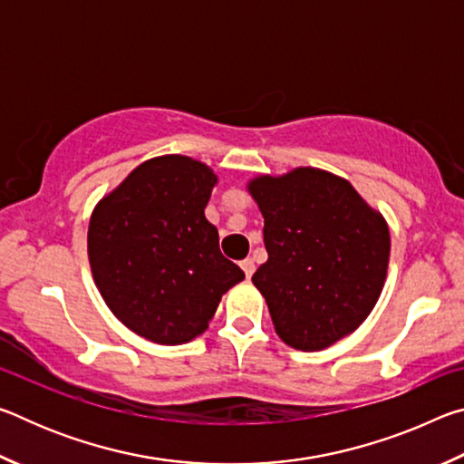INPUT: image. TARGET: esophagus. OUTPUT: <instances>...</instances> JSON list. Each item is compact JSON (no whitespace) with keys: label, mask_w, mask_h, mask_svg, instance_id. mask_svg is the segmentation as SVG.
Wrapping results in <instances>:
<instances>
[{"label":"esophagus","mask_w":464,"mask_h":464,"mask_svg":"<svg viewBox=\"0 0 464 464\" xmlns=\"http://www.w3.org/2000/svg\"><path fill=\"white\" fill-rule=\"evenodd\" d=\"M241 270L246 272V276H247V278H251V274L256 272V262L251 260V257H247V260H243V262H241Z\"/></svg>","instance_id":"obj_1"}]
</instances>
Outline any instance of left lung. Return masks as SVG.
<instances>
[{"label": "left lung", "mask_w": 464, "mask_h": 464, "mask_svg": "<svg viewBox=\"0 0 464 464\" xmlns=\"http://www.w3.org/2000/svg\"><path fill=\"white\" fill-rule=\"evenodd\" d=\"M249 194L264 215L268 262L256 270L280 340L315 352L354 332L379 301L389 227L350 182L296 168L260 176Z\"/></svg>", "instance_id": "1"}]
</instances>
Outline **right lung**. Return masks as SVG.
I'll return each instance as SVG.
<instances>
[{"label":"right lung","mask_w":464,"mask_h":464,"mask_svg":"<svg viewBox=\"0 0 464 464\" xmlns=\"http://www.w3.org/2000/svg\"><path fill=\"white\" fill-rule=\"evenodd\" d=\"M213 169L184 155L140 163L93 208L88 256L110 311L145 340L186 343L246 274L204 217Z\"/></svg>","instance_id":"right-lung-1"}]
</instances>
